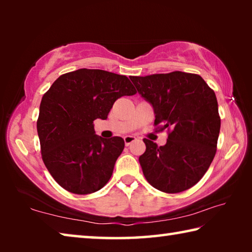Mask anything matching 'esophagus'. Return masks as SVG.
<instances>
[{"label": "esophagus", "instance_id": "1", "mask_svg": "<svg viewBox=\"0 0 252 252\" xmlns=\"http://www.w3.org/2000/svg\"><path fill=\"white\" fill-rule=\"evenodd\" d=\"M135 140H136V138H135V136H133V135H126V136H125L126 146L129 147L132 142L135 141Z\"/></svg>", "mask_w": 252, "mask_h": 252}]
</instances>
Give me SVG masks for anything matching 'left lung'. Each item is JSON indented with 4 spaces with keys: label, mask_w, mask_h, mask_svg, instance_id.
<instances>
[{
    "label": "left lung",
    "mask_w": 252,
    "mask_h": 252,
    "mask_svg": "<svg viewBox=\"0 0 252 252\" xmlns=\"http://www.w3.org/2000/svg\"><path fill=\"white\" fill-rule=\"evenodd\" d=\"M130 79L153 108L155 125L172 127L164 146L143 140L147 149L139 162L144 177L167 193L193 187L216 156L220 117L215 92L200 75L181 71Z\"/></svg>",
    "instance_id": "8db88e82"
}]
</instances>
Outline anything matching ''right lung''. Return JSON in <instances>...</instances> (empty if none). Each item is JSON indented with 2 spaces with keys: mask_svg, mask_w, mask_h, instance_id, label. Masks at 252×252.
<instances>
[{
  "mask_svg": "<svg viewBox=\"0 0 252 252\" xmlns=\"http://www.w3.org/2000/svg\"><path fill=\"white\" fill-rule=\"evenodd\" d=\"M136 90L126 75L79 69L60 76L42 97L36 122L42 159L51 176L76 194L95 192L112 176L125 149L120 136L95 134L117 99Z\"/></svg>",
  "mask_w": 252,
  "mask_h": 252,
  "instance_id": "obj_1",
  "label": "right lung"
}]
</instances>
